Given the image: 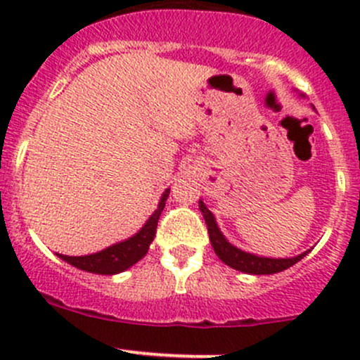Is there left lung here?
I'll return each mask as SVG.
<instances>
[{
	"label": "left lung",
	"mask_w": 360,
	"mask_h": 360,
	"mask_svg": "<svg viewBox=\"0 0 360 360\" xmlns=\"http://www.w3.org/2000/svg\"><path fill=\"white\" fill-rule=\"evenodd\" d=\"M200 210L203 214V219L207 223V230H209V238L210 244H212L214 252L217 254L223 263H226L228 266L235 268L238 271H244V274H252V275H270V274H278L282 270H288L289 266L296 264L301 257L307 256V252L300 254L296 257H285V259H275V257H261L256 254L244 252L235 245H231L230 242L224 238V235L221 233V230L217 228L216 219H214L212 212L205 207V203L202 200L198 202Z\"/></svg>",
	"instance_id": "8db88e82"
}]
</instances>
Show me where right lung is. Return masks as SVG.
<instances>
[{
  "instance_id": "obj_1",
  "label": "right lung",
  "mask_w": 360,
  "mask_h": 360,
  "mask_svg": "<svg viewBox=\"0 0 360 360\" xmlns=\"http://www.w3.org/2000/svg\"><path fill=\"white\" fill-rule=\"evenodd\" d=\"M169 191L170 190H165V193L160 198L157 210L151 214L146 224L134 237L118 242V244L101 250V252L89 254V256H64V254H57V256L66 261V263L72 264V266L79 268L83 271H90V274L115 275L120 274V271H125L127 268H130L132 264H136L137 261L146 256L150 244L155 238V233H157L160 214H162L163 207H165Z\"/></svg>"
}]
</instances>
